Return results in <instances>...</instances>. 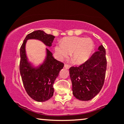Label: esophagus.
Listing matches in <instances>:
<instances>
[{
	"mask_svg": "<svg viewBox=\"0 0 124 124\" xmlns=\"http://www.w3.org/2000/svg\"><path fill=\"white\" fill-rule=\"evenodd\" d=\"M70 66L69 65H67V64H65V65H64V68H65V69H67V70L70 69Z\"/></svg>",
	"mask_w": 124,
	"mask_h": 124,
	"instance_id": "34e87169",
	"label": "esophagus"
}]
</instances>
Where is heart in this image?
I'll list each match as a JSON object with an SVG mask.
<instances>
[{
    "mask_svg": "<svg viewBox=\"0 0 124 124\" xmlns=\"http://www.w3.org/2000/svg\"><path fill=\"white\" fill-rule=\"evenodd\" d=\"M94 43L90 38L72 36L64 38L54 47V51L60 60L68 57L74 64H80L86 62L94 48Z\"/></svg>",
    "mask_w": 124,
    "mask_h": 124,
    "instance_id": "1",
    "label": "heart"
}]
</instances>
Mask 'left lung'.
Segmentation results:
<instances>
[{
  "label": "left lung",
  "mask_w": 124,
  "mask_h": 124,
  "mask_svg": "<svg viewBox=\"0 0 124 124\" xmlns=\"http://www.w3.org/2000/svg\"><path fill=\"white\" fill-rule=\"evenodd\" d=\"M105 49L102 45L88 60L78 67L70 68L73 94L81 101L92 99L104 85L107 70Z\"/></svg>",
  "instance_id": "left-lung-1"
}]
</instances>
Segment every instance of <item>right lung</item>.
Listing matches in <instances>:
<instances>
[{
	"label": "right lung",
	"instance_id": "add662e5",
	"mask_svg": "<svg viewBox=\"0 0 124 124\" xmlns=\"http://www.w3.org/2000/svg\"><path fill=\"white\" fill-rule=\"evenodd\" d=\"M54 38L42 30L35 31L27 35L20 49V73L23 85L28 95L38 102H44L52 97L53 84L63 68L64 64L54 59L51 51L46 48L45 59L36 66L29 60L25 46L28 40L34 39L50 47Z\"/></svg>",
	"mask_w": 124,
	"mask_h": 124
}]
</instances>
